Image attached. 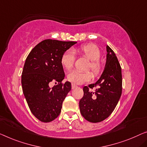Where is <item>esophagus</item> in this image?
Returning <instances> with one entry per match:
<instances>
[{"label":"esophagus","instance_id":"34e87169","mask_svg":"<svg viewBox=\"0 0 147 147\" xmlns=\"http://www.w3.org/2000/svg\"><path fill=\"white\" fill-rule=\"evenodd\" d=\"M71 86H72V89H74V88H75L77 87V86H76L75 84H74V83H72Z\"/></svg>","mask_w":147,"mask_h":147}]
</instances>
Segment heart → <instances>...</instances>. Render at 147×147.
Instances as JSON below:
<instances>
[{
    "label": "heart",
    "mask_w": 147,
    "mask_h": 147,
    "mask_svg": "<svg viewBox=\"0 0 147 147\" xmlns=\"http://www.w3.org/2000/svg\"><path fill=\"white\" fill-rule=\"evenodd\" d=\"M81 53L86 56L88 59L90 60L89 63L88 69L92 70L94 73L98 74L101 70V65L99 62L100 58V51L97 46L92 43H88L84 45H82L78 49ZM75 56L73 50L69 49L65 51L61 57V64L65 69L70 70L73 68ZM92 77V74L90 71H73L68 74L67 79L70 82L75 83V84H82L89 81Z\"/></svg>",
    "instance_id": "1"
}]
</instances>
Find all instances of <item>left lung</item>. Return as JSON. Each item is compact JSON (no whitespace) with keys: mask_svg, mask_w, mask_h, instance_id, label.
Here are the masks:
<instances>
[{"mask_svg":"<svg viewBox=\"0 0 147 147\" xmlns=\"http://www.w3.org/2000/svg\"><path fill=\"white\" fill-rule=\"evenodd\" d=\"M106 62L100 78L94 84L83 88L84 96L79 102L80 113L92 123L104 121L117 106L122 92L121 69L115 53L106 46ZM98 87L95 93L89 88Z\"/></svg>","mask_w":147,"mask_h":147,"instance_id":"8db88e82","label":"left lung"}]
</instances>
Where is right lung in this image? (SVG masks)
Segmentation results:
<instances>
[{"label": "right lung", "instance_id": "1", "mask_svg": "<svg viewBox=\"0 0 147 147\" xmlns=\"http://www.w3.org/2000/svg\"><path fill=\"white\" fill-rule=\"evenodd\" d=\"M77 42L45 39L32 49L26 58L22 86L28 106L35 117L50 122L60 114L63 102L71 90V84H62L65 73L61 64L63 54ZM58 85L51 89L49 84Z\"/></svg>", "mask_w": 147, "mask_h": 147}]
</instances>
